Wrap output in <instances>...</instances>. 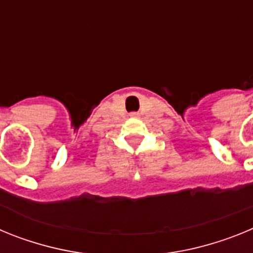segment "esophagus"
Here are the masks:
<instances>
[{
    "label": "esophagus",
    "mask_w": 253,
    "mask_h": 253,
    "mask_svg": "<svg viewBox=\"0 0 253 253\" xmlns=\"http://www.w3.org/2000/svg\"><path fill=\"white\" fill-rule=\"evenodd\" d=\"M130 116H131V118H137L138 114H137V113H131V114H130Z\"/></svg>",
    "instance_id": "1"
}]
</instances>
